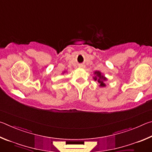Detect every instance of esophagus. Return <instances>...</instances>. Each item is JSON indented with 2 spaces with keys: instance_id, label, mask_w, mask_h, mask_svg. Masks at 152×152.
I'll return each mask as SVG.
<instances>
[{
  "instance_id": "obj_1",
  "label": "esophagus",
  "mask_w": 152,
  "mask_h": 152,
  "mask_svg": "<svg viewBox=\"0 0 152 152\" xmlns=\"http://www.w3.org/2000/svg\"><path fill=\"white\" fill-rule=\"evenodd\" d=\"M78 67L80 68H85V66H84V64H79Z\"/></svg>"
}]
</instances>
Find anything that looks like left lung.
Returning <instances> with one entry per match:
<instances>
[{"label": "left lung", "mask_w": 152, "mask_h": 152, "mask_svg": "<svg viewBox=\"0 0 152 152\" xmlns=\"http://www.w3.org/2000/svg\"><path fill=\"white\" fill-rule=\"evenodd\" d=\"M94 76H93V79L95 81H97L99 82V87L103 88V87L106 86V84L104 83V82L107 80V78L104 76V75H103L100 71L97 70L94 72Z\"/></svg>", "instance_id": "left-lung-1"}]
</instances>
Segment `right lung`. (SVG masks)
Segmentation results:
<instances>
[{"label":"right lung","instance_id":"add662e5","mask_svg":"<svg viewBox=\"0 0 152 152\" xmlns=\"http://www.w3.org/2000/svg\"><path fill=\"white\" fill-rule=\"evenodd\" d=\"M65 72H66V71H64V72H62V74H64V73H65Z\"/></svg>","mask_w":152,"mask_h":152}]
</instances>
